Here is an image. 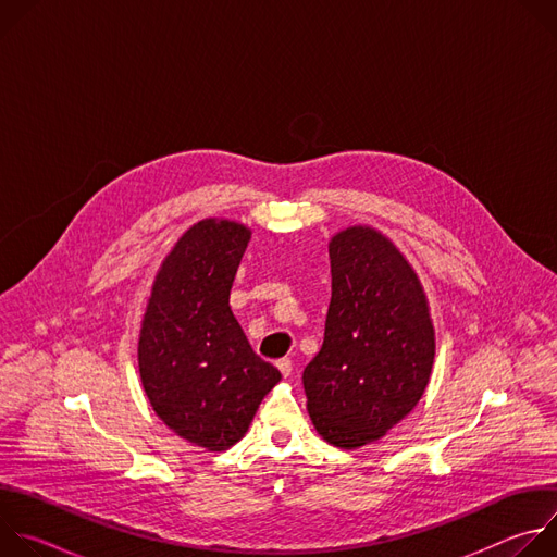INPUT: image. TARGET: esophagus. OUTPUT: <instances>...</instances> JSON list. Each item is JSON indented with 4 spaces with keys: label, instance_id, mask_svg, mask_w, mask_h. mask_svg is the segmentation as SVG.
Segmentation results:
<instances>
[{
    "label": "esophagus",
    "instance_id": "obj_1",
    "mask_svg": "<svg viewBox=\"0 0 557 557\" xmlns=\"http://www.w3.org/2000/svg\"><path fill=\"white\" fill-rule=\"evenodd\" d=\"M277 370H280V372H282V376L286 379V376L290 374V370H293V363H290V359H288V357L280 359V361H277Z\"/></svg>",
    "mask_w": 557,
    "mask_h": 557
}]
</instances>
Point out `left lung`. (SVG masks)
Returning a JSON list of instances; mask_svg holds the SVG:
<instances>
[{
	"instance_id": "1",
	"label": "left lung",
	"mask_w": 557,
	"mask_h": 557,
	"mask_svg": "<svg viewBox=\"0 0 557 557\" xmlns=\"http://www.w3.org/2000/svg\"><path fill=\"white\" fill-rule=\"evenodd\" d=\"M333 297L322 350L304 370L306 408L326 443L357 449L421 401L436 333L425 288L387 235L355 224L331 243Z\"/></svg>"
}]
</instances>
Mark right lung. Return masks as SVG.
Wrapping results in <instances>:
<instances>
[{
	"mask_svg": "<svg viewBox=\"0 0 557 557\" xmlns=\"http://www.w3.org/2000/svg\"><path fill=\"white\" fill-rule=\"evenodd\" d=\"M251 228L191 224L158 267L138 335V372L156 417L187 443L224 451L240 441L282 374L260 359L231 312Z\"/></svg>",
	"mask_w": 557,
	"mask_h": 557,
	"instance_id": "right-lung-1",
	"label": "right lung"
}]
</instances>
